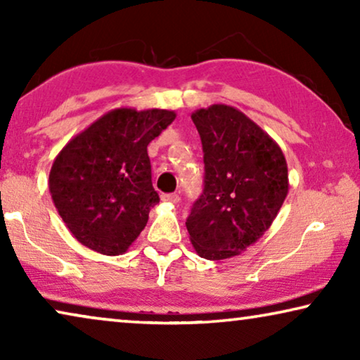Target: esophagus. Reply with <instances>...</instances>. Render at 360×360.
<instances>
[{
    "label": "esophagus",
    "mask_w": 360,
    "mask_h": 360,
    "mask_svg": "<svg viewBox=\"0 0 360 360\" xmlns=\"http://www.w3.org/2000/svg\"><path fill=\"white\" fill-rule=\"evenodd\" d=\"M160 200L164 201V203H174V205H176L180 201V196L176 195V193H164V195H160Z\"/></svg>",
    "instance_id": "34e87169"
}]
</instances>
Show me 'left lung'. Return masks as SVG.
<instances>
[{"mask_svg": "<svg viewBox=\"0 0 360 360\" xmlns=\"http://www.w3.org/2000/svg\"><path fill=\"white\" fill-rule=\"evenodd\" d=\"M203 146L205 188L186 219L196 254L223 260L244 252L272 226L288 193L277 142L228 105L191 115Z\"/></svg>", "mask_w": 360, "mask_h": 360, "instance_id": "1", "label": "left lung"}]
</instances>
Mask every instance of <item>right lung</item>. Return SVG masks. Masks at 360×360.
Returning <instances> with one entry per match:
<instances>
[{"instance_id":"right-lung-1","label":"right lung","mask_w":360,"mask_h":360,"mask_svg":"<svg viewBox=\"0 0 360 360\" xmlns=\"http://www.w3.org/2000/svg\"><path fill=\"white\" fill-rule=\"evenodd\" d=\"M169 110L117 108L77 134L49 175L53 205L78 243L124 254L159 203L147 146L175 120Z\"/></svg>"}]
</instances>
